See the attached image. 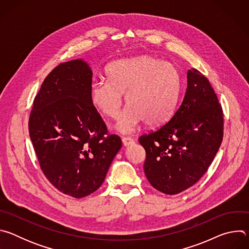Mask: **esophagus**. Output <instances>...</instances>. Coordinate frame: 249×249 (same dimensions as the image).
Listing matches in <instances>:
<instances>
[{
	"label": "esophagus",
	"mask_w": 249,
	"mask_h": 249,
	"mask_svg": "<svg viewBox=\"0 0 249 249\" xmlns=\"http://www.w3.org/2000/svg\"><path fill=\"white\" fill-rule=\"evenodd\" d=\"M122 143H123V145L125 147H128V146L134 144V140L132 138H130V137H123L122 138Z\"/></svg>",
	"instance_id": "esophagus-1"
}]
</instances>
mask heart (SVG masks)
Returning <instances> with one entry per match:
<instances>
[{
  "label": "heart",
  "mask_w": 249,
  "mask_h": 249,
  "mask_svg": "<svg viewBox=\"0 0 249 249\" xmlns=\"http://www.w3.org/2000/svg\"><path fill=\"white\" fill-rule=\"evenodd\" d=\"M107 80L91 84L89 99L93 107L109 118H116L123 104H128L115 124L121 134H131L145 122L156 126L174 112L181 89L178 70L168 62L141 56L112 62L106 68Z\"/></svg>",
  "instance_id": "b5f03b06"
}]
</instances>
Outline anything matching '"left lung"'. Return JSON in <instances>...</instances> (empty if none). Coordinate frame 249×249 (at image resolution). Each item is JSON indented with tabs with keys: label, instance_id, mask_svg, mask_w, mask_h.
Returning a JSON list of instances; mask_svg holds the SVG:
<instances>
[{
	"label": "left lung",
	"instance_id": "1",
	"mask_svg": "<svg viewBox=\"0 0 249 249\" xmlns=\"http://www.w3.org/2000/svg\"><path fill=\"white\" fill-rule=\"evenodd\" d=\"M224 117L218 97L198 70L187 72V89L170 120L139 138L146 151L145 174L157 190L178 194L209 168L223 141Z\"/></svg>",
	"mask_w": 249,
	"mask_h": 249
}]
</instances>
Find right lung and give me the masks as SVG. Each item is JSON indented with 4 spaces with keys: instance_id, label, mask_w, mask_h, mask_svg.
Instances as JSON below:
<instances>
[{
    "instance_id": "obj_1",
    "label": "right lung",
    "mask_w": 249,
    "mask_h": 249,
    "mask_svg": "<svg viewBox=\"0 0 249 249\" xmlns=\"http://www.w3.org/2000/svg\"><path fill=\"white\" fill-rule=\"evenodd\" d=\"M92 71L83 59L57 66L30 113L29 136L40 167L64 194L86 197L103 183L121 139L108 135L89 99Z\"/></svg>"
}]
</instances>
